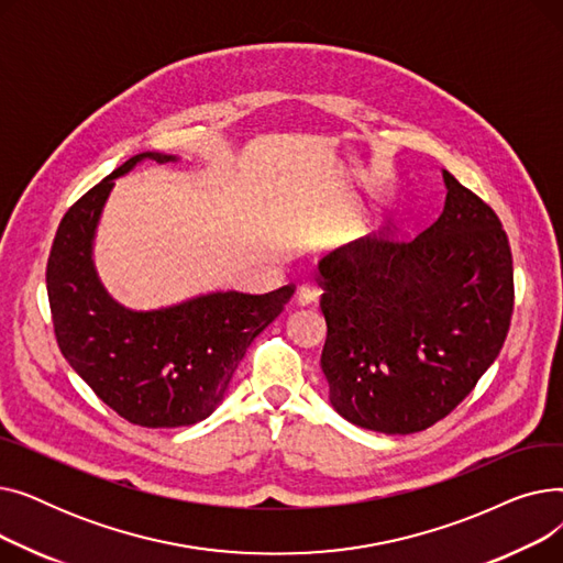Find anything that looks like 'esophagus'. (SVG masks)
<instances>
[{"instance_id":"obj_1","label":"esophagus","mask_w":563,"mask_h":563,"mask_svg":"<svg viewBox=\"0 0 563 563\" xmlns=\"http://www.w3.org/2000/svg\"><path fill=\"white\" fill-rule=\"evenodd\" d=\"M317 299H319V289L314 285L306 283L299 287V303L301 306H312Z\"/></svg>"}]
</instances>
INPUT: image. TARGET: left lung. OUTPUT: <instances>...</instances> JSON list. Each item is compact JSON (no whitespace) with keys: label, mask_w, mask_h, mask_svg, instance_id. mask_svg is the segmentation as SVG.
Listing matches in <instances>:
<instances>
[{"label":"left lung","mask_w":563,"mask_h":563,"mask_svg":"<svg viewBox=\"0 0 563 563\" xmlns=\"http://www.w3.org/2000/svg\"><path fill=\"white\" fill-rule=\"evenodd\" d=\"M442 180V214L418 236L369 234L319 262L329 399L369 431L406 435L450 416L509 333L507 232L452 173Z\"/></svg>","instance_id":"obj_1"}]
</instances>
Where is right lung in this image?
<instances>
[{"label":"right lung","mask_w":563,"mask_h":563,"mask_svg":"<svg viewBox=\"0 0 563 563\" xmlns=\"http://www.w3.org/2000/svg\"><path fill=\"white\" fill-rule=\"evenodd\" d=\"M145 159L177 162L164 153L134 155L66 212L47 260V297L58 349L91 390L132 424L173 429L212 416L246 349L283 312L294 287L210 291L157 310L118 303L96 272V230L113 180Z\"/></svg>","instance_id":"add662e5"}]
</instances>
